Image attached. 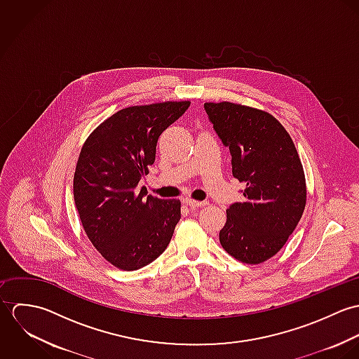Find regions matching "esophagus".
Here are the masks:
<instances>
[{"label": "esophagus", "instance_id": "1", "mask_svg": "<svg viewBox=\"0 0 359 359\" xmlns=\"http://www.w3.org/2000/svg\"><path fill=\"white\" fill-rule=\"evenodd\" d=\"M184 203L191 208H199V207L207 205V202H196V201H191V199H185Z\"/></svg>", "mask_w": 359, "mask_h": 359}]
</instances>
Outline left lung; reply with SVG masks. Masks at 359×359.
Returning <instances> with one entry per match:
<instances>
[{
    "mask_svg": "<svg viewBox=\"0 0 359 359\" xmlns=\"http://www.w3.org/2000/svg\"><path fill=\"white\" fill-rule=\"evenodd\" d=\"M208 121L229 149L232 175L245 184V202L226 210L219 242L242 262L275 256L306 207V177L296 147L269 113L231 102L205 103Z\"/></svg>",
    "mask_w": 359,
    "mask_h": 359,
    "instance_id": "1",
    "label": "left lung"
}]
</instances>
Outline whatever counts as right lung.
Returning <instances> with one entry per match:
<instances>
[{
  "label": "right lung",
  "instance_id": "right-lung-1",
  "mask_svg": "<svg viewBox=\"0 0 359 359\" xmlns=\"http://www.w3.org/2000/svg\"><path fill=\"white\" fill-rule=\"evenodd\" d=\"M191 102H163L118 110L90 135L77 160L73 195L84 231L114 266L137 271L168 246L181 202L137 194L156 157L160 134Z\"/></svg>",
  "mask_w": 359,
  "mask_h": 359
}]
</instances>
